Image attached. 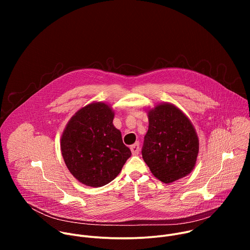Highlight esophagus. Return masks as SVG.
<instances>
[{
    "mask_svg": "<svg viewBox=\"0 0 250 250\" xmlns=\"http://www.w3.org/2000/svg\"><path fill=\"white\" fill-rule=\"evenodd\" d=\"M130 150H131V153L133 155H137L139 153V144H138V142H136V144H134L130 146Z\"/></svg>",
    "mask_w": 250,
    "mask_h": 250,
    "instance_id": "obj_1",
    "label": "esophagus"
}]
</instances>
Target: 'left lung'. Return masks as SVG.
I'll use <instances>...</instances> for the list:
<instances>
[{"label":"left lung","instance_id":"left-lung-1","mask_svg":"<svg viewBox=\"0 0 250 250\" xmlns=\"http://www.w3.org/2000/svg\"><path fill=\"white\" fill-rule=\"evenodd\" d=\"M147 117L141 152L151 173L166 184L189 175L199 154V138L190 119L171 103L148 109Z\"/></svg>","mask_w":250,"mask_h":250}]
</instances>
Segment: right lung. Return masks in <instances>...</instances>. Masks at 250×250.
<instances>
[{
    "label": "right lung",
    "instance_id": "add662e5",
    "mask_svg": "<svg viewBox=\"0 0 250 250\" xmlns=\"http://www.w3.org/2000/svg\"><path fill=\"white\" fill-rule=\"evenodd\" d=\"M112 106L93 102L67 123L60 147L64 162L75 179L90 187H102L113 181L131 152L115 127Z\"/></svg>",
    "mask_w": 250,
    "mask_h": 250
}]
</instances>
